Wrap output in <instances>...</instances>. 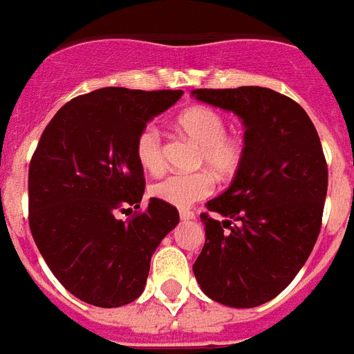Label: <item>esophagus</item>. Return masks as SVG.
Here are the masks:
<instances>
[{
  "label": "esophagus",
  "mask_w": 354,
  "mask_h": 354,
  "mask_svg": "<svg viewBox=\"0 0 354 354\" xmlns=\"http://www.w3.org/2000/svg\"><path fill=\"white\" fill-rule=\"evenodd\" d=\"M179 217L183 219V221H190V219H194L195 214L192 210H186V208H183V210H179Z\"/></svg>",
  "instance_id": "34e87169"
}]
</instances>
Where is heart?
Returning a JSON list of instances; mask_svg holds the SVG:
<instances>
[{
	"mask_svg": "<svg viewBox=\"0 0 354 354\" xmlns=\"http://www.w3.org/2000/svg\"><path fill=\"white\" fill-rule=\"evenodd\" d=\"M185 135L201 146L199 164L214 171L217 177L228 179L236 174L245 157V142L236 135H226V120L210 107H192L177 120ZM138 164L149 174H157L164 166L162 135L155 124L144 126L135 142ZM214 190L212 177L206 171L169 174L151 185V195L168 205L186 206L205 199Z\"/></svg>",
	"mask_w": 354,
	"mask_h": 354,
	"instance_id": "obj_1",
	"label": "heart"
}]
</instances>
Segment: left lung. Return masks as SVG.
Here are the masks:
<instances>
[{
    "label": "left lung",
    "instance_id": "8db88e82",
    "mask_svg": "<svg viewBox=\"0 0 354 354\" xmlns=\"http://www.w3.org/2000/svg\"><path fill=\"white\" fill-rule=\"evenodd\" d=\"M192 97L236 113L245 157L230 186L201 214L205 247L194 263L201 290L250 309L270 301L313 252L327 195V164L309 115L292 98L257 86L194 89Z\"/></svg>",
    "mask_w": 354,
    "mask_h": 354
}]
</instances>
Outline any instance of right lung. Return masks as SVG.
Here are the masks:
<instances>
[{
  "label": "right lung",
  "instance_id": "1",
  "mask_svg": "<svg viewBox=\"0 0 354 354\" xmlns=\"http://www.w3.org/2000/svg\"><path fill=\"white\" fill-rule=\"evenodd\" d=\"M183 91L102 87L67 102L39 138L29 166V225L56 279L97 307H120L142 294L149 261L179 225V212L151 197L140 208L144 169L138 133Z\"/></svg>",
  "mask_w": 354,
  "mask_h": 354
}]
</instances>
